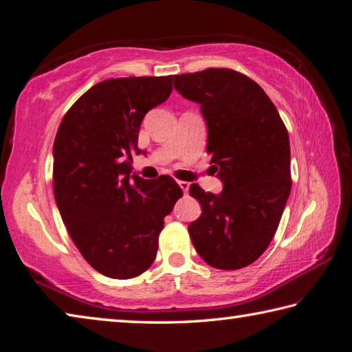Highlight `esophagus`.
Returning a JSON list of instances; mask_svg holds the SVG:
<instances>
[{
    "label": "esophagus",
    "instance_id": "esophagus-1",
    "mask_svg": "<svg viewBox=\"0 0 352 352\" xmlns=\"http://www.w3.org/2000/svg\"><path fill=\"white\" fill-rule=\"evenodd\" d=\"M177 186L181 187V190L184 193H188V188H190V184L186 181H177Z\"/></svg>",
    "mask_w": 352,
    "mask_h": 352
}]
</instances>
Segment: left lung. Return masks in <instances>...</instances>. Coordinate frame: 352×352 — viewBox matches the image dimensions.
<instances>
[{
  "label": "left lung",
  "mask_w": 352,
  "mask_h": 352,
  "mask_svg": "<svg viewBox=\"0 0 352 352\" xmlns=\"http://www.w3.org/2000/svg\"><path fill=\"white\" fill-rule=\"evenodd\" d=\"M175 89L199 104L207 153L221 193L193 184L201 217L188 234L201 258L218 270L257 261L273 240L292 190L289 132L254 80L229 68L176 74Z\"/></svg>",
  "instance_id": "1"
}]
</instances>
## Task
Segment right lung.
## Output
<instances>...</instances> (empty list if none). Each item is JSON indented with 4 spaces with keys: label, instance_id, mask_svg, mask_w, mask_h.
Masks as SVG:
<instances>
[{
    "label": "right lung",
    "instance_id": "add662e5",
    "mask_svg": "<svg viewBox=\"0 0 352 352\" xmlns=\"http://www.w3.org/2000/svg\"><path fill=\"white\" fill-rule=\"evenodd\" d=\"M171 76L98 82L62 118L53 146L57 209L72 240L96 272L131 279L151 267L164 218L182 197L170 176L132 175L138 129L171 94Z\"/></svg>",
    "mask_w": 352,
    "mask_h": 352
}]
</instances>
